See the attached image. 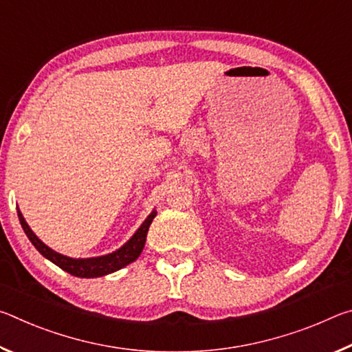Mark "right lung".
I'll list each match as a JSON object with an SVG mask.
<instances>
[{
	"label": "right lung",
	"instance_id": "add662e5",
	"mask_svg": "<svg viewBox=\"0 0 352 352\" xmlns=\"http://www.w3.org/2000/svg\"><path fill=\"white\" fill-rule=\"evenodd\" d=\"M155 216H157V211H153L151 216L144 220V223L140 226V230L133 234L132 239H130L124 247L116 250V252L105 256H99V258L73 259V258H68V256L57 253L54 250H51L50 247L45 245V243L32 233V230L29 228V225L26 223L23 214L19 211L20 223L23 226V230H25L26 236L29 237V241L32 242V245L37 248L46 259H50L51 262H54L57 267H60L62 270L68 272L69 275L79 276V278H98V276L109 275V273L116 272L119 269H122V267L129 265L130 262H133L141 254L142 248H144L148 226H151Z\"/></svg>",
	"mask_w": 352,
	"mask_h": 352
}]
</instances>
